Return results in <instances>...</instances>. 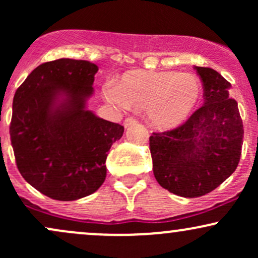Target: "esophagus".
<instances>
[{
  "instance_id": "esophagus-1",
  "label": "esophagus",
  "mask_w": 258,
  "mask_h": 258,
  "mask_svg": "<svg viewBox=\"0 0 258 258\" xmlns=\"http://www.w3.org/2000/svg\"><path fill=\"white\" fill-rule=\"evenodd\" d=\"M135 123H137V120H136L135 117H127V119H125V121H123V126H125V128H128V127L135 125Z\"/></svg>"
}]
</instances>
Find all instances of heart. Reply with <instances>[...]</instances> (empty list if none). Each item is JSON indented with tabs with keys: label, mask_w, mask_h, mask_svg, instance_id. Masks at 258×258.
Here are the masks:
<instances>
[{
	"label": "heart",
	"mask_w": 258,
	"mask_h": 258,
	"mask_svg": "<svg viewBox=\"0 0 258 258\" xmlns=\"http://www.w3.org/2000/svg\"><path fill=\"white\" fill-rule=\"evenodd\" d=\"M103 96L120 109L146 110L154 127L168 130L190 117L201 100L203 86L190 73L132 70L123 74L116 86L106 85Z\"/></svg>",
	"instance_id": "b5f03b06"
}]
</instances>
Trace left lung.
Instances as JSON below:
<instances>
[{
  "label": "left lung",
  "mask_w": 258,
  "mask_h": 258,
  "mask_svg": "<svg viewBox=\"0 0 258 258\" xmlns=\"http://www.w3.org/2000/svg\"><path fill=\"white\" fill-rule=\"evenodd\" d=\"M195 70L203 82L204 105L183 125L149 137L156 180L183 198L203 197L222 184L238 167L244 137L229 82L211 68Z\"/></svg>",
  "instance_id": "1"
}]
</instances>
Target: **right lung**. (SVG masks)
<instances>
[{"label":"right lung","instance_id":"add662e5","mask_svg":"<svg viewBox=\"0 0 258 258\" xmlns=\"http://www.w3.org/2000/svg\"><path fill=\"white\" fill-rule=\"evenodd\" d=\"M96 64L61 58L38 65L13 98L10 126L17 167L54 200L91 195L106 177L105 160L123 126L86 109Z\"/></svg>","mask_w":258,"mask_h":258}]
</instances>
